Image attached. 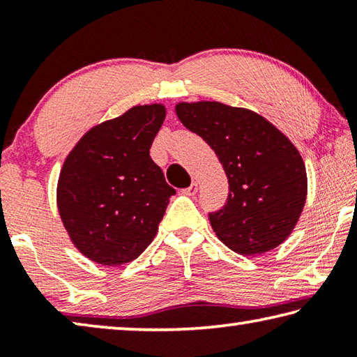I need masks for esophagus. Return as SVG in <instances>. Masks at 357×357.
Returning a JSON list of instances; mask_svg holds the SVG:
<instances>
[{
	"label": "esophagus",
	"mask_w": 357,
	"mask_h": 357,
	"mask_svg": "<svg viewBox=\"0 0 357 357\" xmlns=\"http://www.w3.org/2000/svg\"><path fill=\"white\" fill-rule=\"evenodd\" d=\"M197 192H198V184L197 183H192L189 187H187V189L183 190L184 195H189V197H193Z\"/></svg>",
	"instance_id": "1"
}]
</instances>
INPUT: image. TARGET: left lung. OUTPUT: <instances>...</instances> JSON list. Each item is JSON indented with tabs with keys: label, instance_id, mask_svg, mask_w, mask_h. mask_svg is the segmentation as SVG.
<instances>
[{
	"label": "left lung",
	"instance_id": "1",
	"mask_svg": "<svg viewBox=\"0 0 357 357\" xmlns=\"http://www.w3.org/2000/svg\"><path fill=\"white\" fill-rule=\"evenodd\" d=\"M176 114L219 157L228 198L209 213L223 244L244 257L275 249L304 209L307 174L299 151L269 121L220 102L178 104Z\"/></svg>",
	"mask_w": 357,
	"mask_h": 357
}]
</instances>
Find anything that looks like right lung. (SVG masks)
<instances>
[{
  "instance_id": "obj_1",
  "label": "right lung",
  "mask_w": 357,
  "mask_h": 357,
  "mask_svg": "<svg viewBox=\"0 0 357 357\" xmlns=\"http://www.w3.org/2000/svg\"><path fill=\"white\" fill-rule=\"evenodd\" d=\"M164 119L160 104L130 108L88 130L64 160L59 215L72 243L96 263L140 257L176 193L149 155Z\"/></svg>"
}]
</instances>
